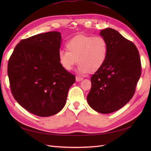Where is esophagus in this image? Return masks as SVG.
<instances>
[{
	"instance_id": "1",
	"label": "esophagus",
	"mask_w": 151,
	"mask_h": 151,
	"mask_svg": "<svg viewBox=\"0 0 151 151\" xmlns=\"http://www.w3.org/2000/svg\"><path fill=\"white\" fill-rule=\"evenodd\" d=\"M76 81H77V82H79V81H82V80L83 79V77H79V76H76Z\"/></svg>"
}]
</instances>
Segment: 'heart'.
I'll return each mask as SVG.
<instances>
[{
    "mask_svg": "<svg viewBox=\"0 0 151 151\" xmlns=\"http://www.w3.org/2000/svg\"><path fill=\"white\" fill-rule=\"evenodd\" d=\"M66 48L58 52L60 65L65 70H70L78 60V71L82 74L98 70L108 53L106 41L100 36H76L68 41Z\"/></svg>",
    "mask_w": 151,
    "mask_h": 151,
    "instance_id": "1",
    "label": "heart"
}]
</instances>
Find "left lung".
<instances>
[{"mask_svg": "<svg viewBox=\"0 0 151 151\" xmlns=\"http://www.w3.org/2000/svg\"><path fill=\"white\" fill-rule=\"evenodd\" d=\"M108 53L101 67L91 76L87 96L95 111L107 114L122 108L133 97L141 75V62L133 42L112 28L101 31Z\"/></svg>", "mask_w": 151, "mask_h": 151, "instance_id": "obj_1", "label": "left lung"}]
</instances>
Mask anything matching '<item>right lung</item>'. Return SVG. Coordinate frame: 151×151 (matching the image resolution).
Instances as JSON below:
<instances>
[{
	"mask_svg": "<svg viewBox=\"0 0 151 151\" xmlns=\"http://www.w3.org/2000/svg\"><path fill=\"white\" fill-rule=\"evenodd\" d=\"M59 32L51 31L23 39L9 58L7 74L13 97L27 111L50 116L65 106L76 77L60 65Z\"/></svg>",
	"mask_w": 151,
	"mask_h": 151,
	"instance_id": "1",
	"label": "right lung"
}]
</instances>
